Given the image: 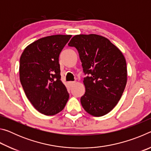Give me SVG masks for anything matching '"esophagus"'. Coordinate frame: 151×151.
I'll return each mask as SVG.
<instances>
[{
    "mask_svg": "<svg viewBox=\"0 0 151 151\" xmlns=\"http://www.w3.org/2000/svg\"><path fill=\"white\" fill-rule=\"evenodd\" d=\"M75 81H70V82H69V83H68L70 86H73L74 85H75Z\"/></svg>",
    "mask_w": 151,
    "mask_h": 151,
    "instance_id": "obj_1",
    "label": "esophagus"
}]
</instances>
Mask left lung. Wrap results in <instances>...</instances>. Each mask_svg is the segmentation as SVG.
I'll list each match as a JSON object with an SVG mask.
<instances>
[{
	"mask_svg": "<svg viewBox=\"0 0 151 151\" xmlns=\"http://www.w3.org/2000/svg\"><path fill=\"white\" fill-rule=\"evenodd\" d=\"M68 45L77 49L84 73L83 109L94 116L105 115L121 99L127 82L126 59L119 48L103 36L78 35Z\"/></svg>",
	"mask_w": 151,
	"mask_h": 151,
	"instance_id": "8db88e82",
	"label": "left lung"
}]
</instances>
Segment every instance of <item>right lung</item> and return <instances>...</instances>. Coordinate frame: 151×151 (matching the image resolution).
Masks as SVG:
<instances>
[{
    "label": "right lung",
    "mask_w": 151,
    "mask_h": 151,
    "mask_svg": "<svg viewBox=\"0 0 151 151\" xmlns=\"http://www.w3.org/2000/svg\"><path fill=\"white\" fill-rule=\"evenodd\" d=\"M72 35L43 37L24 48L20 58V81L28 99L40 113L57 114L69 98L60 80V53Z\"/></svg>",
    "instance_id": "right-lung-1"
}]
</instances>
